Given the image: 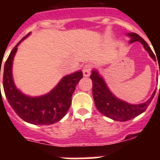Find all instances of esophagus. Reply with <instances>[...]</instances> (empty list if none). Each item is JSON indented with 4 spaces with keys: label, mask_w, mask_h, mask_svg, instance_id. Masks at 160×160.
I'll return each mask as SVG.
<instances>
[{
    "label": "esophagus",
    "mask_w": 160,
    "mask_h": 160,
    "mask_svg": "<svg viewBox=\"0 0 160 160\" xmlns=\"http://www.w3.org/2000/svg\"><path fill=\"white\" fill-rule=\"evenodd\" d=\"M91 70H92V66L90 64H86V65H84V67H83V74H84L85 77L90 76Z\"/></svg>",
    "instance_id": "34e87169"
}]
</instances>
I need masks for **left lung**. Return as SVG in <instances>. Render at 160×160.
<instances>
[{"instance_id": "obj_1", "label": "left lung", "mask_w": 160, "mask_h": 160, "mask_svg": "<svg viewBox=\"0 0 160 160\" xmlns=\"http://www.w3.org/2000/svg\"><path fill=\"white\" fill-rule=\"evenodd\" d=\"M128 36L131 37L130 43H133L135 41L141 42L144 49L149 52L151 58L156 60L155 55L152 51L150 47L148 46L146 41H144L141 36H139L138 34L135 33H129L128 34ZM90 77L92 80L93 98H94L95 106L97 109L105 116L109 117L110 119L117 120V121H127L133 118H135L145 111V109L151 103L156 92V90H154L151 97L149 98V100H147L146 102L139 104V105H131V104H128L124 101H122L114 96L113 94L109 91V89L107 88L105 81L99 75L97 71L93 70Z\"/></svg>"}]
</instances>
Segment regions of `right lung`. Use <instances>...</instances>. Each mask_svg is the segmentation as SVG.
Listing matches in <instances>:
<instances>
[{"label": "right lung", "instance_id": "right-lung-1", "mask_svg": "<svg viewBox=\"0 0 160 160\" xmlns=\"http://www.w3.org/2000/svg\"><path fill=\"white\" fill-rule=\"evenodd\" d=\"M28 35L21 39V41ZM21 41L11 51L4 65L3 88L6 99L14 111L25 121L40 125L56 123L65 116L70 107L71 96L76 85L83 77L82 71L65 76L57 86L47 95L36 98L24 95L14 85L11 73L14 55Z\"/></svg>", "mask_w": 160, "mask_h": 160}]
</instances>
